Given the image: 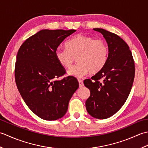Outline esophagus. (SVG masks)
Here are the masks:
<instances>
[{"label": "esophagus", "mask_w": 148, "mask_h": 148, "mask_svg": "<svg viewBox=\"0 0 148 148\" xmlns=\"http://www.w3.org/2000/svg\"><path fill=\"white\" fill-rule=\"evenodd\" d=\"M78 82H79V87H83L84 86V84L82 80H78Z\"/></svg>", "instance_id": "1"}]
</instances>
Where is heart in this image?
Returning a JSON list of instances; mask_svg holds the SVG:
<instances>
[{
    "label": "heart",
    "instance_id": "1",
    "mask_svg": "<svg viewBox=\"0 0 148 148\" xmlns=\"http://www.w3.org/2000/svg\"><path fill=\"white\" fill-rule=\"evenodd\" d=\"M66 49L58 48L55 55L63 67L70 68L76 57L77 64L68 71L69 76L81 77L90 72L96 74L105 65L109 55V48L104 40L78 34L65 44Z\"/></svg>",
    "mask_w": 148,
    "mask_h": 148
}]
</instances>
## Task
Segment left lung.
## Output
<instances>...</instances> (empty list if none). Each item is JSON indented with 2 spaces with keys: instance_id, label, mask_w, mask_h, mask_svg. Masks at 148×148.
<instances>
[{
  "instance_id": "left-lung-1",
  "label": "left lung",
  "mask_w": 148,
  "mask_h": 148,
  "mask_svg": "<svg viewBox=\"0 0 148 148\" xmlns=\"http://www.w3.org/2000/svg\"><path fill=\"white\" fill-rule=\"evenodd\" d=\"M93 30L105 38L109 55L101 70L84 81L90 90L85 104L89 114L102 119L114 115L126 102L134 82L135 64L129 47L121 37L102 29Z\"/></svg>"
}]
</instances>
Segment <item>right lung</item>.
Here are the masks:
<instances>
[{
	"instance_id": "1",
	"label": "right lung",
	"mask_w": 148,
	"mask_h": 148,
	"mask_svg": "<svg viewBox=\"0 0 148 148\" xmlns=\"http://www.w3.org/2000/svg\"><path fill=\"white\" fill-rule=\"evenodd\" d=\"M76 30H42L28 38L19 49L15 64V81L19 92L34 114L45 120L62 118L79 87L56 60L55 53L66 37Z\"/></svg>"
}]
</instances>
